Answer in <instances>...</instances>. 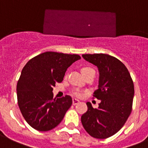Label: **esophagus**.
<instances>
[{
	"label": "esophagus",
	"instance_id": "obj_1",
	"mask_svg": "<svg viewBox=\"0 0 148 148\" xmlns=\"http://www.w3.org/2000/svg\"><path fill=\"white\" fill-rule=\"evenodd\" d=\"M79 103V101L77 100V99H74L72 100V103H73V105H76V104H78V103Z\"/></svg>",
	"mask_w": 148,
	"mask_h": 148
}]
</instances>
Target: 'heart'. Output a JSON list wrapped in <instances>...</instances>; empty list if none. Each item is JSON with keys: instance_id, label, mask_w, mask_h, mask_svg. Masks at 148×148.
Masks as SVG:
<instances>
[{"instance_id": "1", "label": "heart", "mask_w": 148, "mask_h": 148, "mask_svg": "<svg viewBox=\"0 0 148 148\" xmlns=\"http://www.w3.org/2000/svg\"><path fill=\"white\" fill-rule=\"evenodd\" d=\"M81 71H82V74H85L86 73L89 72V71H94V70L92 69V68L90 67H88V66H86V67H83L81 69ZM73 95L75 96H77V97H79V96H81V93L79 92V91H74V92H73Z\"/></svg>"}]
</instances>
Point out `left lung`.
<instances>
[{"label":"left lung","instance_id":"left-lung-1","mask_svg":"<svg viewBox=\"0 0 148 148\" xmlns=\"http://www.w3.org/2000/svg\"><path fill=\"white\" fill-rule=\"evenodd\" d=\"M82 57L99 71V88L93 98L101 100L97 109L88 102L81 117L87 132L96 139H106L121 129L132 111L134 86L130 73L118 58L107 54H85Z\"/></svg>","mask_w":148,"mask_h":148}]
</instances>
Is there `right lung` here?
I'll return each mask as SVG.
<instances>
[{
  "instance_id": "right-lung-1",
  "label": "right lung",
  "mask_w": 148,
  "mask_h": 148,
  "mask_svg": "<svg viewBox=\"0 0 148 148\" xmlns=\"http://www.w3.org/2000/svg\"><path fill=\"white\" fill-rule=\"evenodd\" d=\"M81 57L76 54L46 52L30 59L22 70L16 85L18 106L26 122L36 130L47 132L59 125L72 104V99L53 98L56 83Z\"/></svg>"
}]
</instances>
